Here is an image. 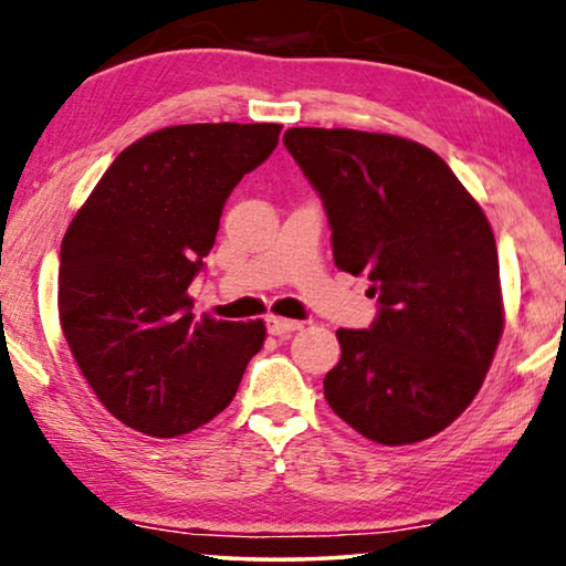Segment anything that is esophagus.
Returning <instances> with one entry per match:
<instances>
[{"instance_id":"esophagus-1","label":"esophagus","mask_w":566,"mask_h":566,"mask_svg":"<svg viewBox=\"0 0 566 566\" xmlns=\"http://www.w3.org/2000/svg\"><path fill=\"white\" fill-rule=\"evenodd\" d=\"M301 322L296 319H283V316H268V332L275 337H289L291 332H296Z\"/></svg>"}]
</instances>
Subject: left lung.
<instances>
[{"label": "left lung", "instance_id": "left-lung-1", "mask_svg": "<svg viewBox=\"0 0 566 566\" xmlns=\"http://www.w3.org/2000/svg\"><path fill=\"white\" fill-rule=\"evenodd\" d=\"M319 192L335 265L368 275L378 314L337 329L324 397L360 436L407 446L446 430L482 389L502 324L490 221L428 146L353 128H289Z\"/></svg>", "mask_w": 566, "mask_h": 566}]
</instances>
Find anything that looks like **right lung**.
Here are the masks:
<instances>
[{
    "label": "right lung",
    "mask_w": 566,
    "mask_h": 566,
    "mask_svg": "<svg viewBox=\"0 0 566 566\" xmlns=\"http://www.w3.org/2000/svg\"><path fill=\"white\" fill-rule=\"evenodd\" d=\"M277 123L169 126L123 149L61 242L59 319L107 412L175 438L229 407L265 324L192 316L188 289L223 203L281 136Z\"/></svg>",
    "instance_id": "right-lung-1"
}]
</instances>
